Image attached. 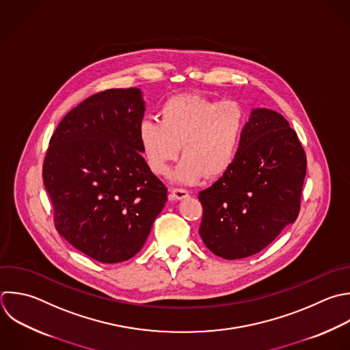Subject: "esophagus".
Here are the masks:
<instances>
[{
    "mask_svg": "<svg viewBox=\"0 0 350 350\" xmlns=\"http://www.w3.org/2000/svg\"><path fill=\"white\" fill-rule=\"evenodd\" d=\"M189 191L186 189H180V187H171L170 189V198L171 200H183L186 197H189Z\"/></svg>",
    "mask_w": 350,
    "mask_h": 350,
    "instance_id": "34e87169",
    "label": "esophagus"
}]
</instances>
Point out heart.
I'll use <instances>...</instances> for the list:
<instances>
[{
	"label": "heart",
	"mask_w": 350,
	"mask_h": 350,
	"mask_svg": "<svg viewBox=\"0 0 350 350\" xmlns=\"http://www.w3.org/2000/svg\"><path fill=\"white\" fill-rule=\"evenodd\" d=\"M243 126V111L237 103L175 96L160 107L159 119H145L139 124L138 139L149 170L159 176L168 174L180 148L183 160L175 178L194 183L231 168Z\"/></svg>",
	"instance_id": "b5f03b06"
}]
</instances>
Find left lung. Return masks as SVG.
<instances>
[{"label": "left lung", "instance_id": "8db88e82", "mask_svg": "<svg viewBox=\"0 0 350 350\" xmlns=\"http://www.w3.org/2000/svg\"><path fill=\"white\" fill-rule=\"evenodd\" d=\"M305 174V150L287 120L267 108L253 109L234 164L198 194L206 247L226 260L262 250L295 221Z\"/></svg>", "mask_w": 350, "mask_h": 350}]
</instances>
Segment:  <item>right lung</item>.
Listing matches in <instances>:
<instances>
[{"label": "right lung", "mask_w": 350, "mask_h": 350, "mask_svg": "<svg viewBox=\"0 0 350 350\" xmlns=\"http://www.w3.org/2000/svg\"><path fill=\"white\" fill-rule=\"evenodd\" d=\"M144 104L137 88L88 97L59 123L45 154L57 232L100 262L135 256L167 201V187L141 154Z\"/></svg>", "instance_id": "1"}]
</instances>
